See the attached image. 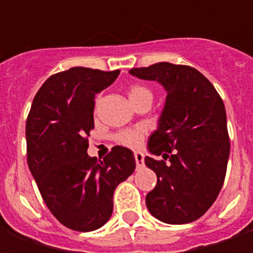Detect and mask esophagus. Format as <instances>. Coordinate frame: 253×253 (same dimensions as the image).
Here are the masks:
<instances>
[{"mask_svg": "<svg viewBox=\"0 0 253 253\" xmlns=\"http://www.w3.org/2000/svg\"><path fill=\"white\" fill-rule=\"evenodd\" d=\"M134 157H135V163H137V167H142L143 159H145L143 153H141V152H135V153H134Z\"/></svg>", "mask_w": 253, "mask_h": 253, "instance_id": "obj_1", "label": "esophagus"}]
</instances>
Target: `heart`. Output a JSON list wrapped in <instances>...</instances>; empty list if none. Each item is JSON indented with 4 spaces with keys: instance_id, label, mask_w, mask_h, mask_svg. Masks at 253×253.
I'll list each match as a JSON object with an SVG mask.
<instances>
[{
    "instance_id": "heart-1",
    "label": "heart",
    "mask_w": 253,
    "mask_h": 253,
    "mask_svg": "<svg viewBox=\"0 0 253 253\" xmlns=\"http://www.w3.org/2000/svg\"><path fill=\"white\" fill-rule=\"evenodd\" d=\"M143 96H152V92H150V89H148L146 86H142V85H132L130 90H128L130 100L139 99V97H143ZM143 135H145V131H143L142 128L126 130V131H122L118 135V141L122 145L128 146V148H138L142 143Z\"/></svg>"
}]
</instances>
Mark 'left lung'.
Masks as SVG:
<instances>
[{"instance_id":"1","label":"left lung","mask_w":253,"mask_h":253,"mask_svg":"<svg viewBox=\"0 0 253 253\" xmlns=\"http://www.w3.org/2000/svg\"><path fill=\"white\" fill-rule=\"evenodd\" d=\"M128 73L159 83L167 93L157 128L148 139L149 153L163 160L145 157L157 175L146 195L148 210L165 223L192 222L217 199L226 175L230 143L222 99L194 67L160 62Z\"/></svg>"}]
</instances>
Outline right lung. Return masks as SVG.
<instances>
[{
    "label": "right lung",
    "instance_id": "1",
    "mask_svg": "<svg viewBox=\"0 0 253 253\" xmlns=\"http://www.w3.org/2000/svg\"><path fill=\"white\" fill-rule=\"evenodd\" d=\"M119 70L72 67L54 74L32 101L25 126L28 167L59 222L78 232L101 228L112 215L114 192L135 169L130 149L114 146L103 161L90 157L94 97Z\"/></svg>",
    "mask_w": 253,
    "mask_h": 253
}]
</instances>
